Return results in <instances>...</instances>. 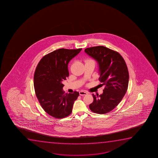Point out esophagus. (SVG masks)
Instances as JSON below:
<instances>
[{
    "mask_svg": "<svg viewBox=\"0 0 158 158\" xmlns=\"http://www.w3.org/2000/svg\"><path fill=\"white\" fill-rule=\"evenodd\" d=\"M79 94L80 95H86L87 94V93L85 91H81L79 92Z\"/></svg>",
    "mask_w": 158,
    "mask_h": 158,
    "instance_id": "34e87169",
    "label": "esophagus"
}]
</instances>
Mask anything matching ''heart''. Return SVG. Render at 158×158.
Listing matches in <instances>:
<instances>
[{"label": "heart", "instance_id": "1", "mask_svg": "<svg viewBox=\"0 0 158 158\" xmlns=\"http://www.w3.org/2000/svg\"><path fill=\"white\" fill-rule=\"evenodd\" d=\"M93 61L91 60V59H87L85 61V62H87V61Z\"/></svg>", "mask_w": 158, "mask_h": 158}]
</instances>
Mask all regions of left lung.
I'll return each instance as SVG.
<instances>
[{
  "mask_svg": "<svg viewBox=\"0 0 158 158\" xmlns=\"http://www.w3.org/2000/svg\"><path fill=\"white\" fill-rule=\"evenodd\" d=\"M85 52L97 61L99 80L105 86L102 94H92L93 102L89 107L93 112L105 114L120 102L127 92L129 81L127 65L118 52L105 46L87 48Z\"/></svg>",
  "mask_w": 158,
  "mask_h": 158,
  "instance_id": "obj_1",
  "label": "left lung"
}]
</instances>
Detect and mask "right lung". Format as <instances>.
<instances>
[{"label":"right lung","instance_id":"obj_1","mask_svg":"<svg viewBox=\"0 0 158 158\" xmlns=\"http://www.w3.org/2000/svg\"><path fill=\"white\" fill-rule=\"evenodd\" d=\"M82 48H60L46 54L37 65L34 75L35 92L42 108L51 116L61 119L72 112L78 92L66 93L64 80L69 76L68 64Z\"/></svg>","mask_w":158,"mask_h":158}]
</instances>
